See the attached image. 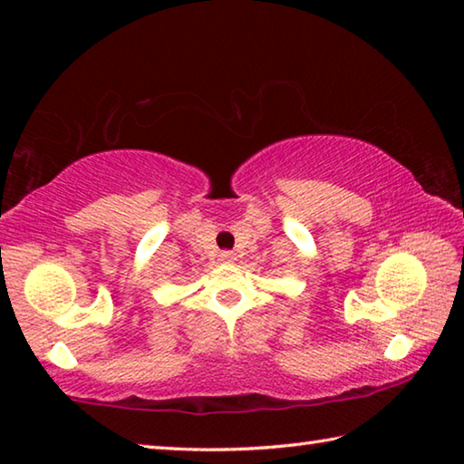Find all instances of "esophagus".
<instances>
[{
    "label": "esophagus",
    "instance_id": "obj_1",
    "mask_svg": "<svg viewBox=\"0 0 464 464\" xmlns=\"http://www.w3.org/2000/svg\"><path fill=\"white\" fill-rule=\"evenodd\" d=\"M218 260H221V262H233L235 260V254H233V251H229V249L221 251V254H218Z\"/></svg>",
    "mask_w": 464,
    "mask_h": 464
}]
</instances>
